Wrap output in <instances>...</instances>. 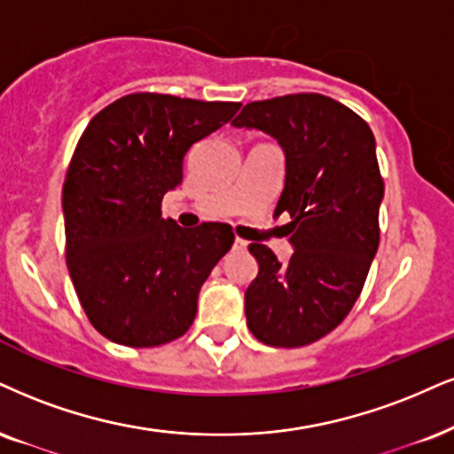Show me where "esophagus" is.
Here are the masks:
<instances>
[{
    "label": "esophagus",
    "mask_w": 454,
    "mask_h": 454,
    "mask_svg": "<svg viewBox=\"0 0 454 454\" xmlns=\"http://www.w3.org/2000/svg\"><path fill=\"white\" fill-rule=\"evenodd\" d=\"M246 248H248V242L242 238H236V242H233V250H236V253H244Z\"/></svg>",
    "instance_id": "34e87169"
}]
</instances>
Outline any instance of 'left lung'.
<instances>
[{"mask_svg":"<svg viewBox=\"0 0 454 454\" xmlns=\"http://www.w3.org/2000/svg\"><path fill=\"white\" fill-rule=\"evenodd\" d=\"M236 128H256L286 155L276 212L290 215L286 265L250 244L259 276L246 290V324L261 343L303 347L326 337L360 296L379 248L383 178L372 130L360 115L316 92L254 100Z\"/></svg>","mask_w":454,"mask_h":454,"instance_id":"left-lung-1","label":"left lung"}]
</instances>
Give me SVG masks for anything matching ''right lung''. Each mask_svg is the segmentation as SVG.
Masks as SVG:
<instances>
[{
    "instance_id": "obj_1",
    "label": "right lung",
    "mask_w": 454,
    "mask_h": 454,
    "mask_svg": "<svg viewBox=\"0 0 454 454\" xmlns=\"http://www.w3.org/2000/svg\"><path fill=\"white\" fill-rule=\"evenodd\" d=\"M238 109L137 92L83 130L63 184L67 267L88 320L114 343L164 345L193 324L201 284L236 236L227 223L178 227L161 200L181 184L189 147Z\"/></svg>"
}]
</instances>
